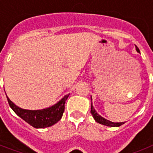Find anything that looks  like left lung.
I'll list each match as a JSON object with an SVG mask.
<instances>
[{
    "label": "left lung",
    "mask_w": 153,
    "mask_h": 153,
    "mask_svg": "<svg viewBox=\"0 0 153 153\" xmlns=\"http://www.w3.org/2000/svg\"><path fill=\"white\" fill-rule=\"evenodd\" d=\"M136 50L137 52H139V53L140 52V50H139V48H138L136 46ZM91 100H92V97H91ZM90 113H91L92 116H93V117L94 118V120H95L96 122H97L98 123H100V124H102V125L107 126H111V127H118V126H120L121 125H123V124L125 123V122H122V123L111 122V121H109V120H106V119H105V118H103L102 117H101L100 115L98 114V113H97V112L95 110V109L93 108L92 102H91V110H90Z\"/></svg>",
    "instance_id": "1"
}]
</instances>
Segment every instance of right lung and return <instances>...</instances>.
Wrapping results in <instances>:
<instances>
[{"mask_svg": "<svg viewBox=\"0 0 153 153\" xmlns=\"http://www.w3.org/2000/svg\"><path fill=\"white\" fill-rule=\"evenodd\" d=\"M70 94L64 96L56 104L43 109L30 110L24 109L16 106L10 99L7 98L8 103L13 112L21 119L36 129H43L50 127L60 120L64 112L65 102Z\"/></svg>", "mask_w": 153, "mask_h": 153, "instance_id": "obj_1", "label": "right lung"}]
</instances>
